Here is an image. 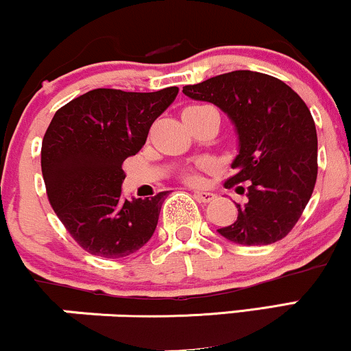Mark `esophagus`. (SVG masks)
<instances>
[{
	"instance_id": "esophagus-1",
	"label": "esophagus",
	"mask_w": 351,
	"mask_h": 351,
	"mask_svg": "<svg viewBox=\"0 0 351 351\" xmlns=\"http://www.w3.org/2000/svg\"><path fill=\"white\" fill-rule=\"evenodd\" d=\"M195 198L201 201V203H209V201L216 198V195L211 191H195Z\"/></svg>"
}]
</instances>
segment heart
Returning <instances> with one entry per match:
<instances>
[{
	"mask_svg": "<svg viewBox=\"0 0 351 351\" xmlns=\"http://www.w3.org/2000/svg\"><path fill=\"white\" fill-rule=\"evenodd\" d=\"M201 107H206V106H195V107H189V108H201ZM184 178H186V181H189V183H198L199 181L198 173H195V171L184 173Z\"/></svg>",
	"mask_w": 351,
	"mask_h": 351,
	"instance_id": "obj_1",
	"label": "heart"
}]
</instances>
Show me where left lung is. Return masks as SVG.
Returning <instances> with one entry per match:
<instances>
[{
	"label": "left lung",
	"mask_w": 351,
	"mask_h": 351,
	"mask_svg": "<svg viewBox=\"0 0 351 351\" xmlns=\"http://www.w3.org/2000/svg\"><path fill=\"white\" fill-rule=\"evenodd\" d=\"M183 94L219 107L239 142L231 163L236 173L224 186H236L247 201L236 204L237 219L217 232L243 245L280 241L299 221L317 181V130L308 107L285 82L252 71L184 86Z\"/></svg>",
	"instance_id": "obj_1"
}]
</instances>
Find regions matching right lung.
Listing matches in <instances>:
<instances>
[{
    "label": "right lung",
    "mask_w": 351,
    "mask_h": 351,
    "mask_svg": "<svg viewBox=\"0 0 351 351\" xmlns=\"http://www.w3.org/2000/svg\"><path fill=\"white\" fill-rule=\"evenodd\" d=\"M178 87L156 92L94 88L52 117L43 138L47 198L60 223L92 256L120 259L150 241L168 191L122 196V163L142 150L152 123Z\"/></svg>",
    "instance_id": "1"
}]
</instances>
